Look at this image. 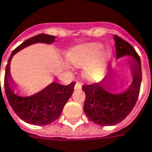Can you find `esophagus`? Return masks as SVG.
Listing matches in <instances>:
<instances>
[{
  "mask_svg": "<svg viewBox=\"0 0 152 152\" xmlns=\"http://www.w3.org/2000/svg\"><path fill=\"white\" fill-rule=\"evenodd\" d=\"M77 89H81V84L77 82V83L75 85V90H77Z\"/></svg>",
  "mask_w": 152,
  "mask_h": 152,
  "instance_id": "obj_1",
  "label": "esophagus"
}]
</instances>
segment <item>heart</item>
Here are the masks:
<instances>
[{"label": "heart", "instance_id": "obj_1", "mask_svg": "<svg viewBox=\"0 0 152 152\" xmlns=\"http://www.w3.org/2000/svg\"><path fill=\"white\" fill-rule=\"evenodd\" d=\"M110 55V51L103 50L101 43H84L69 51L66 60L75 67H83L82 76L85 79L89 81H97L104 75Z\"/></svg>", "mask_w": 152, "mask_h": 152}]
</instances>
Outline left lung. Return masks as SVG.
Listing matches in <instances>:
<instances>
[{"instance_id": "left-lung-1", "label": "left lung", "mask_w": 152, "mask_h": 152, "mask_svg": "<svg viewBox=\"0 0 152 152\" xmlns=\"http://www.w3.org/2000/svg\"><path fill=\"white\" fill-rule=\"evenodd\" d=\"M116 47L117 58L130 56L132 83L122 94L109 92L113 82V73H109L100 83L84 85L82 90L86 93L84 112L87 118L100 126H112L120 123L128 116L135 106L140 93L142 82L141 59L130 43L113 35Z\"/></svg>"}]
</instances>
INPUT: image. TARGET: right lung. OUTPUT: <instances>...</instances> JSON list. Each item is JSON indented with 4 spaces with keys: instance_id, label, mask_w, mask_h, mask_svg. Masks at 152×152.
I'll use <instances>...</instances> for the list:
<instances>
[{
    "instance_id": "right-lung-1",
    "label": "right lung",
    "mask_w": 152,
    "mask_h": 152,
    "mask_svg": "<svg viewBox=\"0 0 152 152\" xmlns=\"http://www.w3.org/2000/svg\"><path fill=\"white\" fill-rule=\"evenodd\" d=\"M55 40V36L40 34L25 40L12 52L6 67L4 86L6 95L10 105L14 112L22 120L34 125H48L57 120L62 112L64 105L72 96L76 82H72L67 86L53 82L43 91L28 96L21 97L15 91V82L10 73V63L14 54L25 47L36 43H52ZM1 71V70H0Z\"/></svg>"
}]
</instances>
